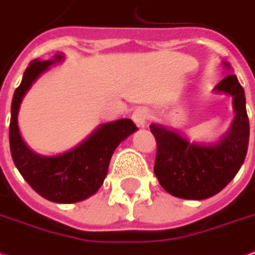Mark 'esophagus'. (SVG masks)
Masks as SVG:
<instances>
[{"instance_id":"esophagus-1","label":"esophagus","mask_w":255,"mask_h":255,"mask_svg":"<svg viewBox=\"0 0 255 255\" xmlns=\"http://www.w3.org/2000/svg\"><path fill=\"white\" fill-rule=\"evenodd\" d=\"M148 119H150V111L144 107H140V108H136L133 111L132 120L137 127H144L146 123L148 122Z\"/></svg>"}]
</instances>
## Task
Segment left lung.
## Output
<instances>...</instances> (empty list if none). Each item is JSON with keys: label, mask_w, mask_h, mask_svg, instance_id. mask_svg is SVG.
I'll use <instances>...</instances> for the list:
<instances>
[{"label": "left lung", "mask_w": 255, "mask_h": 255, "mask_svg": "<svg viewBox=\"0 0 255 255\" xmlns=\"http://www.w3.org/2000/svg\"><path fill=\"white\" fill-rule=\"evenodd\" d=\"M216 90L233 96L237 112L230 131L220 142L211 146L195 144L167 128L150 126L156 140L154 173L162 188L175 197H212L233 180L246 158L250 126L245 90L235 74L219 82Z\"/></svg>", "instance_id": "8db88e82"}]
</instances>
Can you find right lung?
Instances as JSON below:
<instances>
[{
	"label": "right lung",
	"instance_id": "obj_1",
	"mask_svg": "<svg viewBox=\"0 0 255 255\" xmlns=\"http://www.w3.org/2000/svg\"><path fill=\"white\" fill-rule=\"evenodd\" d=\"M59 59L60 55L52 60H33L27 67L12 100L9 143L13 162L32 189L50 201L70 204L88 199L99 190L113 151L137 127L129 119L107 123L80 146L56 156H41L29 150L17 126L18 108L32 82Z\"/></svg>",
	"mask_w": 255,
	"mask_h": 255
}]
</instances>
